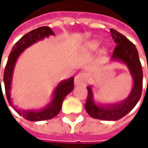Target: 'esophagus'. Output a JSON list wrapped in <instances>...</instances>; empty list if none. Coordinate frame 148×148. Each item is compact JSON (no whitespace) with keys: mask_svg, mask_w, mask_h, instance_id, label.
Wrapping results in <instances>:
<instances>
[{"mask_svg":"<svg viewBox=\"0 0 148 148\" xmlns=\"http://www.w3.org/2000/svg\"><path fill=\"white\" fill-rule=\"evenodd\" d=\"M87 82V76L86 74L84 73H80L76 75L74 77V85L75 86H83L86 85Z\"/></svg>","mask_w":148,"mask_h":148,"instance_id":"34e87169","label":"esophagus"}]
</instances>
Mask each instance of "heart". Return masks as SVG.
<instances>
[{"mask_svg":"<svg viewBox=\"0 0 148 148\" xmlns=\"http://www.w3.org/2000/svg\"><path fill=\"white\" fill-rule=\"evenodd\" d=\"M99 46V42H96V41H93V42H90V43H88L87 45V49L90 51H95L97 47ZM102 53H105V51H103Z\"/></svg>","mask_w":148,"mask_h":148,"instance_id":"obj_1","label":"heart"}]
</instances>
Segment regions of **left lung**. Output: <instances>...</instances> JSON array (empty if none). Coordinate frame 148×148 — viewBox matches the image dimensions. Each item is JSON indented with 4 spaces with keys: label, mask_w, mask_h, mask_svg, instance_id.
<instances>
[{
    "label": "left lung",
    "mask_w": 148,
    "mask_h": 148,
    "mask_svg": "<svg viewBox=\"0 0 148 148\" xmlns=\"http://www.w3.org/2000/svg\"><path fill=\"white\" fill-rule=\"evenodd\" d=\"M110 33L116 44L110 62H121L127 66L132 79V87L128 96L122 101L101 103L94 98L93 85L87 86L88 96L86 110L91 117L102 121H117L124 117L140 101L143 88V71L136 46L129 39L114 29Z\"/></svg>",
    "instance_id": "left-lung-1"
}]
</instances>
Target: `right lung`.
<instances>
[{
	"label": "right lung",
	"instance_id": "obj_1",
	"mask_svg": "<svg viewBox=\"0 0 148 148\" xmlns=\"http://www.w3.org/2000/svg\"><path fill=\"white\" fill-rule=\"evenodd\" d=\"M50 36H55L54 32L48 27H41L31 31L25 34L21 39L16 42L12 48L11 53L8 56L7 64L4 71V84L7 100L9 105L18 114L25 118L27 121H41L50 120L58 114L62 106L63 100L72 90H74V77H69L68 79L61 81L55 87L51 97V101L41 109H23L17 108L15 106L11 97L12 83L16 62L20 55L31 46L41 41L44 38H48ZM1 85V78H0ZM2 91L1 86V92ZM3 95V93H2ZM4 97V96H3Z\"/></svg>",
	"mask_w": 148,
	"mask_h": 148
}]
</instances>
